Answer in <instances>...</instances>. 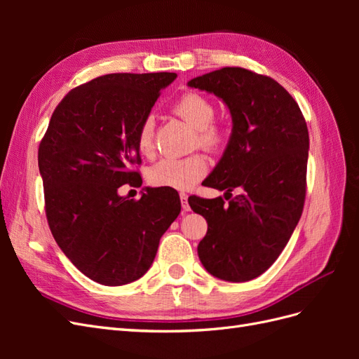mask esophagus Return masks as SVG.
<instances>
[{
    "label": "esophagus",
    "mask_w": 359,
    "mask_h": 359,
    "mask_svg": "<svg viewBox=\"0 0 359 359\" xmlns=\"http://www.w3.org/2000/svg\"><path fill=\"white\" fill-rule=\"evenodd\" d=\"M180 199H181L182 210H184V211H190V205H189V202H187V199H189L187 194H186V193H180Z\"/></svg>",
    "instance_id": "1"
}]
</instances>
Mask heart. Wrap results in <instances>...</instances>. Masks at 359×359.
Masks as SVG:
<instances>
[{"mask_svg":"<svg viewBox=\"0 0 359 359\" xmlns=\"http://www.w3.org/2000/svg\"><path fill=\"white\" fill-rule=\"evenodd\" d=\"M172 111L184 121L196 130L198 144L205 149H217L224 140V133L220 127L212 124L215 111L210 100L196 93L184 94L172 106ZM137 149L140 154L149 156L154 149V121L153 118L144 119L137 130ZM208 165L206 160L196 154L190 157H166L157 161L148 169V182L154 187H165L173 190H189L201 181Z\"/></svg>","mask_w":359,"mask_h":359,"instance_id":"b5f03b06","label":"heart"}]
</instances>
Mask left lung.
<instances>
[{
	"instance_id": "obj_1",
	"label": "left lung",
	"mask_w": 359,
	"mask_h": 359,
	"mask_svg": "<svg viewBox=\"0 0 359 359\" xmlns=\"http://www.w3.org/2000/svg\"><path fill=\"white\" fill-rule=\"evenodd\" d=\"M226 104L232 132L206 186L222 198H191L208 231L198 245L203 268L241 283L264 274L295 231L306 199L309 130L299 106L274 79L224 67L187 82ZM235 188L242 193L231 198Z\"/></svg>"
}]
</instances>
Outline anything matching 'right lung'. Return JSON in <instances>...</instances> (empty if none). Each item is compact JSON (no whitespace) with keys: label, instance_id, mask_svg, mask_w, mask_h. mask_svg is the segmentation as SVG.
Here are the masks:
<instances>
[{"label":"right lung","instance_id":"add662e5","mask_svg":"<svg viewBox=\"0 0 359 359\" xmlns=\"http://www.w3.org/2000/svg\"><path fill=\"white\" fill-rule=\"evenodd\" d=\"M175 79L168 72L95 78L64 97L40 142L50 232L70 262L100 285L142 277L181 211L173 191L145 187L139 201L118 194L123 184L139 182L130 170L140 161L137 130Z\"/></svg>","mask_w":359,"mask_h":359}]
</instances>
